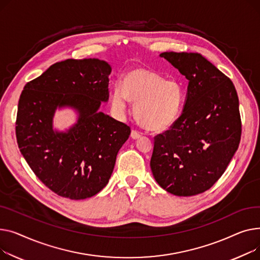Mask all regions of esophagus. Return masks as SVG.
Returning a JSON list of instances; mask_svg holds the SVG:
<instances>
[{
    "label": "esophagus",
    "mask_w": 260,
    "mask_h": 260,
    "mask_svg": "<svg viewBox=\"0 0 260 260\" xmlns=\"http://www.w3.org/2000/svg\"><path fill=\"white\" fill-rule=\"evenodd\" d=\"M141 136H142V135H141L140 132H137V131H135V130H132V131H131V139H132V140H139Z\"/></svg>",
    "instance_id": "obj_1"
}]
</instances>
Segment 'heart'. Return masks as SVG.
I'll return each mask as SVG.
<instances>
[{
  "label": "heart",
  "instance_id": "b5f03b06",
  "mask_svg": "<svg viewBox=\"0 0 260 260\" xmlns=\"http://www.w3.org/2000/svg\"><path fill=\"white\" fill-rule=\"evenodd\" d=\"M134 104V116L147 130L164 131L177 119L181 104V88L175 81L165 80L156 72L144 68L130 71L125 84L117 82L111 107L118 116L125 115L129 102Z\"/></svg>",
  "mask_w": 260,
  "mask_h": 260
}]
</instances>
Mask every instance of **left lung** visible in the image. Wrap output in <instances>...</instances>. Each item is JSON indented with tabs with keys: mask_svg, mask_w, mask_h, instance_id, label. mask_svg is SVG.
Returning <instances> with one entry per match:
<instances>
[{
	"mask_svg": "<svg viewBox=\"0 0 260 260\" xmlns=\"http://www.w3.org/2000/svg\"><path fill=\"white\" fill-rule=\"evenodd\" d=\"M189 81L180 116L155 137L150 167L157 184L176 196L210 189L225 171L241 135L232 81L201 53L162 52Z\"/></svg>",
	"mask_w": 260,
	"mask_h": 260,
	"instance_id": "8db88e82",
	"label": "left lung"
}]
</instances>
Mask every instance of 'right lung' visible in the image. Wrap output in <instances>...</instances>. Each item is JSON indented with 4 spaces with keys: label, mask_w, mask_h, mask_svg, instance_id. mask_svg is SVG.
Wrapping results in <instances>:
<instances>
[{
    "label": "right lung",
    "mask_w": 260,
    "mask_h": 260,
    "mask_svg": "<svg viewBox=\"0 0 260 260\" xmlns=\"http://www.w3.org/2000/svg\"><path fill=\"white\" fill-rule=\"evenodd\" d=\"M111 66L99 58L66 59L25 85L17 115V141L43 184L70 200L94 196L109 182L130 127L100 111L109 100ZM71 109L76 123L53 126L56 110Z\"/></svg>",
    "instance_id": "obj_1"
}]
</instances>
